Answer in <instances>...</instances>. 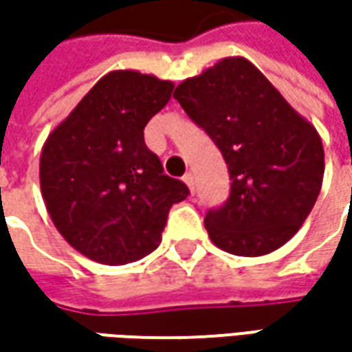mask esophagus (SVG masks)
Here are the masks:
<instances>
[{"label":"esophagus","mask_w":352,"mask_h":352,"mask_svg":"<svg viewBox=\"0 0 352 352\" xmlns=\"http://www.w3.org/2000/svg\"><path fill=\"white\" fill-rule=\"evenodd\" d=\"M184 182H186V186L190 188V192L194 194V190H196V176H194L192 172H188V174L184 176Z\"/></svg>","instance_id":"obj_1"}]
</instances>
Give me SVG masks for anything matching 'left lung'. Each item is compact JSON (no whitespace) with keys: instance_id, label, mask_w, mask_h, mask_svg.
<instances>
[{"instance_id":"left-lung-1","label":"left lung","mask_w":352,"mask_h":352,"mask_svg":"<svg viewBox=\"0 0 352 352\" xmlns=\"http://www.w3.org/2000/svg\"><path fill=\"white\" fill-rule=\"evenodd\" d=\"M174 98L229 168V199L206 215L211 243L236 256H263L286 245L321 192L325 153L318 129L243 56L186 78Z\"/></svg>"}]
</instances>
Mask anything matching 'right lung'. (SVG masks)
I'll use <instances>...</instances> for the list:
<instances>
[{"instance_id":"add662e5","label":"right lung","mask_w":352,"mask_h":352,"mask_svg":"<svg viewBox=\"0 0 352 352\" xmlns=\"http://www.w3.org/2000/svg\"><path fill=\"white\" fill-rule=\"evenodd\" d=\"M174 84L137 70L105 74L41 151V192L66 243L100 264H127L162 241L186 184L162 172L142 131Z\"/></svg>"}]
</instances>
